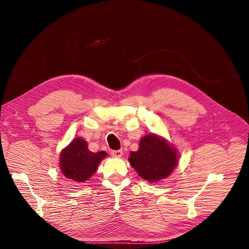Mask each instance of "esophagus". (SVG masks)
Returning <instances> with one entry per match:
<instances>
[{
    "instance_id": "1",
    "label": "esophagus",
    "mask_w": 249,
    "mask_h": 249,
    "mask_svg": "<svg viewBox=\"0 0 249 249\" xmlns=\"http://www.w3.org/2000/svg\"><path fill=\"white\" fill-rule=\"evenodd\" d=\"M111 154H112V156H114V158H121V156L123 155V151L121 149H119V150H113L111 152Z\"/></svg>"
}]
</instances>
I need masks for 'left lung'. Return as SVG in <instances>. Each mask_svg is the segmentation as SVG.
Returning <instances> with one entry per match:
<instances>
[{"label": "left lung", "mask_w": 249, "mask_h": 249, "mask_svg": "<svg viewBox=\"0 0 249 249\" xmlns=\"http://www.w3.org/2000/svg\"><path fill=\"white\" fill-rule=\"evenodd\" d=\"M129 161L143 179L158 182L173 173L178 164V152L165 139L147 134L141 138L139 149L130 152Z\"/></svg>", "instance_id": "left-lung-1"}]
</instances>
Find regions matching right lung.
Masks as SVG:
<instances>
[{
    "instance_id": "1",
    "label": "right lung",
    "mask_w": 249,
    "mask_h": 249,
    "mask_svg": "<svg viewBox=\"0 0 249 249\" xmlns=\"http://www.w3.org/2000/svg\"><path fill=\"white\" fill-rule=\"evenodd\" d=\"M106 156L105 151L97 153L89 151L87 141L78 137L61 151L59 166L65 178L76 182H84L96 173L101 160Z\"/></svg>"
}]
</instances>
